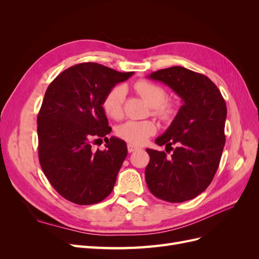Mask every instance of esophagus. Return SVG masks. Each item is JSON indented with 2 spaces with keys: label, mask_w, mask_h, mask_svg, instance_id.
Masks as SVG:
<instances>
[{
  "label": "esophagus",
  "mask_w": 259,
  "mask_h": 259,
  "mask_svg": "<svg viewBox=\"0 0 259 259\" xmlns=\"http://www.w3.org/2000/svg\"><path fill=\"white\" fill-rule=\"evenodd\" d=\"M137 149H138V148H137L136 146H134V145H132V144H128V145H127V151H128L130 153L136 151Z\"/></svg>",
  "instance_id": "34e87169"
}]
</instances>
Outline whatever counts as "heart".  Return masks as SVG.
Segmentation results:
<instances>
[{
  "label": "heart",
  "mask_w": 259,
  "mask_h": 259,
  "mask_svg": "<svg viewBox=\"0 0 259 259\" xmlns=\"http://www.w3.org/2000/svg\"><path fill=\"white\" fill-rule=\"evenodd\" d=\"M135 90L147 104L153 108V113L161 120H170L175 114V106L166 99V92L162 86L148 81H138ZM127 90L124 85H116L109 91L104 100L106 113L114 120H120L124 114V103ZM156 125L152 121H127L120 125L116 134L132 145H143L149 137L155 134Z\"/></svg>",
  "instance_id": "1"
}]
</instances>
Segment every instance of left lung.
Returning a JSON list of instances; mask_svg holds the SVG:
<instances>
[{
  "instance_id": "8db88e82",
  "label": "left lung",
  "mask_w": 259,
  "mask_h": 259,
  "mask_svg": "<svg viewBox=\"0 0 259 259\" xmlns=\"http://www.w3.org/2000/svg\"><path fill=\"white\" fill-rule=\"evenodd\" d=\"M148 77L167 85L182 98L183 106L155 139L156 145L174 150L173 154L147 149L150 155L145 170L147 186L164 201L191 200L209 186L221 162L226 140L225 99L207 76L184 67L162 69Z\"/></svg>"
}]
</instances>
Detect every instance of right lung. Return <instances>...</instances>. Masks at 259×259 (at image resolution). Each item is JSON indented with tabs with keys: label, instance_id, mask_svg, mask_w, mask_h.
<instances>
[{
	"label": "right lung",
	"instance_id": "add662e5",
	"mask_svg": "<svg viewBox=\"0 0 259 259\" xmlns=\"http://www.w3.org/2000/svg\"><path fill=\"white\" fill-rule=\"evenodd\" d=\"M134 72H119L95 62L68 68L45 92L37 115L38 160L61 197L79 205L103 201L111 193L127 155L124 140L112 136L103 108L111 89ZM106 139L104 152L91 143Z\"/></svg>",
	"mask_w": 259,
	"mask_h": 259
}]
</instances>
